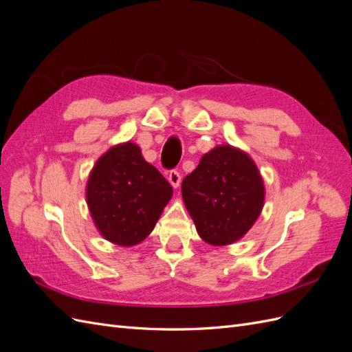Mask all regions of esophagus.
<instances>
[{"label":"esophagus","instance_id":"esophagus-1","mask_svg":"<svg viewBox=\"0 0 352 352\" xmlns=\"http://www.w3.org/2000/svg\"><path fill=\"white\" fill-rule=\"evenodd\" d=\"M168 182L170 185H172L173 188H177L180 185V180H182V176H180V173L177 172V170H172V172L168 173Z\"/></svg>","mask_w":352,"mask_h":352}]
</instances>
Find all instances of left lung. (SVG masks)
I'll use <instances>...</instances> for the list:
<instances>
[{
	"label": "left lung",
	"instance_id": "left-lung-1",
	"mask_svg": "<svg viewBox=\"0 0 352 352\" xmlns=\"http://www.w3.org/2000/svg\"><path fill=\"white\" fill-rule=\"evenodd\" d=\"M182 197L202 241L220 247L241 239L258 219L264 184L247 153L219 145L184 179Z\"/></svg>",
	"mask_w": 352,
	"mask_h": 352
}]
</instances>
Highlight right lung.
Here are the masks:
<instances>
[{
    "mask_svg": "<svg viewBox=\"0 0 352 352\" xmlns=\"http://www.w3.org/2000/svg\"><path fill=\"white\" fill-rule=\"evenodd\" d=\"M173 195L140 146L124 142L98 158L87 185V202L101 235L122 247L142 242Z\"/></svg>",
    "mask_w": 352,
    "mask_h": 352,
    "instance_id": "right-lung-1",
    "label": "right lung"
}]
</instances>
